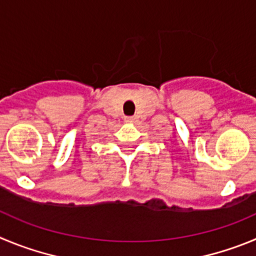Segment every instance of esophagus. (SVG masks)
I'll return each instance as SVG.
<instances>
[{
	"label": "esophagus",
	"instance_id": "obj_1",
	"mask_svg": "<svg viewBox=\"0 0 256 256\" xmlns=\"http://www.w3.org/2000/svg\"><path fill=\"white\" fill-rule=\"evenodd\" d=\"M134 117H125V122H128V124H131V122H134Z\"/></svg>",
	"mask_w": 256,
	"mask_h": 256
}]
</instances>
